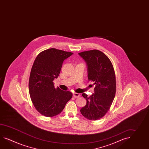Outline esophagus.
<instances>
[{"mask_svg": "<svg viewBox=\"0 0 149 149\" xmlns=\"http://www.w3.org/2000/svg\"><path fill=\"white\" fill-rule=\"evenodd\" d=\"M80 96V95L78 93H73V97L74 98H78Z\"/></svg>", "mask_w": 149, "mask_h": 149, "instance_id": "esophagus-1", "label": "esophagus"}]
</instances>
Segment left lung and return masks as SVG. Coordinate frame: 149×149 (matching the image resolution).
Wrapping results in <instances>:
<instances>
[{
	"instance_id": "left-lung-1",
	"label": "left lung",
	"mask_w": 149,
	"mask_h": 149,
	"mask_svg": "<svg viewBox=\"0 0 149 149\" xmlns=\"http://www.w3.org/2000/svg\"><path fill=\"white\" fill-rule=\"evenodd\" d=\"M79 54L86 62L88 81L95 85L92 95L82 93L86 104L80 111L86 119L97 120L108 112L116 96L115 72L108 56L100 51L90 50Z\"/></svg>"
}]
</instances>
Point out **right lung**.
Wrapping results in <instances>:
<instances>
[{
    "mask_svg": "<svg viewBox=\"0 0 149 149\" xmlns=\"http://www.w3.org/2000/svg\"><path fill=\"white\" fill-rule=\"evenodd\" d=\"M73 54L51 48L39 53L34 61L29 81V94L33 106L43 116L59 114L73 96L68 91L56 88L53 82L58 77L64 60Z\"/></svg>",
    "mask_w": 149,
    "mask_h": 149,
    "instance_id": "obj_1",
    "label": "right lung"
}]
</instances>
